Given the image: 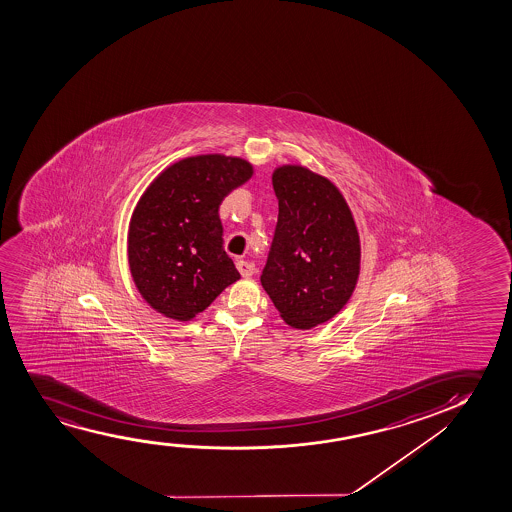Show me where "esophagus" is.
Here are the masks:
<instances>
[{"instance_id":"obj_1","label":"esophagus","mask_w":512,"mask_h":512,"mask_svg":"<svg viewBox=\"0 0 512 512\" xmlns=\"http://www.w3.org/2000/svg\"><path fill=\"white\" fill-rule=\"evenodd\" d=\"M236 267H238V271L243 278H250L255 273V264L250 262V260H238Z\"/></svg>"}]
</instances>
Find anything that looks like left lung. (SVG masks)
Returning a JSON list of instances; mask_svg holds the SVG:
<instances>
[{
	"label": "left lung",
	"mask_w": 512,
	"mask_h": 512,
	"mask_svg": "<svg viewBox=\"0 0 512 512\" xmlns=\"http://www.w3.org/2000/svg\"><path fill=\"white\" fill-rule=\"evenodd\" d=\"M278 224L260 283L294 329L329 322L350 301L360 238L336 185L302 166L273 173Z\"/></svg>",
	"instance_id": "8db88e82"
}]
</instances>
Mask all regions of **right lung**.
<instances>
[{"mask_svg":"<svg viewBox=\"0 0 512 512\" xmlns=\"http://www.w3.org/2000/svg\"><path fill=\"white\" fill-rule=\"evenodd\" d=\"M252 175L245 159L197 155L169 166L145 190L129 224L127 253L134 283L155 311L187 322L239 280L218 208Z\"/></svg>","mask_w":512,"mask_h":512,"instance_id":"right-lung-1","label":"right lung"}]
</instances>
